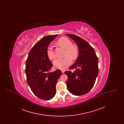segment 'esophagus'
<instances>
[{"label": "esophagus", "mask_w": 124, "mask_h": 124, "mask_svg": "<svg viewBox=\"0 0 124 124\" xmlns=\"http://www.w3.org/2000/svg\"><path fill=\"white\" fill-rule=\"evenodd\" d=\"M61 72H62V73H64V72H65V71H64V70H61Z\"/></svg>", "instance_id": "1"}]
</instances>
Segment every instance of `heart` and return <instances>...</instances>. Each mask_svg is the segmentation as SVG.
<instances>
[{
	"instance_id": "heart-1",
	"label": "heart",
	"mask_w": 124,
	"mask_h": 124,
	"mask_svg": "<svg viewBox=\"0 0 124 124\" xmlns=\"http://www.w3.org/2000/svg\"><path fill=\"white\" fill-rule=\"evenodd\" d=\"M59 45L65 49L64 58H59L55 59L53 61L54 67L60 70H64L69 65H71L73 59L77 58L78 53V50L77 46L73 45L71 40L66 37H62L58 41ZM46 54L48 58L53 60L56 58V54L54 52L53 47L49 46L47 47Z\"/></svg>"
}]
</instances>
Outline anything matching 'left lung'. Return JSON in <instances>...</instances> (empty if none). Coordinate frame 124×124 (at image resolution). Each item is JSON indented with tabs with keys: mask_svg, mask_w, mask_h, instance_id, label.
<instances>
[{
	"mask_svg": "<svg viewBox=\"0 0 124 124\" xmlns=\"http://www.w3.org/2000/svg\"><path fill=\"white\" fill-rule=\"evenodd\" d=\"M77 43L79 54L76 61L66 71L67 88L71 94L80 96L88 93L94 85L99 73L98 59L93 48L88 43L74 34H66Z\"/></svg>",
	"mask_w": 124,
	"mask_h": 124,
	"instance_id": "8db88e82",
	"label": "left lung"
}]
</instances>
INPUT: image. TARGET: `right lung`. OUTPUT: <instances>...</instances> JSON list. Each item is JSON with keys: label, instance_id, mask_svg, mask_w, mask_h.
Listing matches in <instances>:
<instances>
[{"label": "right lung", "instance_id": "right-lung-1", "mask_svg": "<svg viewBox=\"0 0 124 124\" xmlns=\"http://www.w3.org/2000/svg\"><path fill=\"white\" fill-rule=\"evenodd\" d=\"M42 38L30 51L25 65L26 80L32 93L39 98L48 100L56 93V85L62 75L60 70L50 72L53 66L46 54L47 47L57 36Z\"/></svg>", "mask_w": 124, "mask_h": 124}]
</instances>
